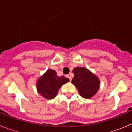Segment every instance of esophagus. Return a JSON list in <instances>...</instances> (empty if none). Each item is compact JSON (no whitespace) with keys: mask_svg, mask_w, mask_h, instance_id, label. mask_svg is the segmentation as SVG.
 Segmentation results:
<instances>
[{"mask_svg":"<svg viewBox=\"0 0 132 132\" xmlns=\"http://www.w3.org/2000/svg\"><path fill=\"white\" fill-rule=\"evenodd\" d=\"M65 77H66L67 78H69V79L70 80V81L71 80V76H70L69 75H65Z\"/></svg>","mask_w":132,"mask_h":132,"instance_id":"1","label":"esophagus"}]
</instances>
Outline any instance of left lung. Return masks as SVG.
I'll return each mask as SVG.
<instances>
[{"label": "left lung", "mask_w": 132, "mask_h": 132, "mask_svg": "<svg viewBox=\"0 0 132 132\" xmlns=\"http://www.w3.org/2000/svg\"><path fill=\"white\" fill-rule=\"evenodd\" d=\"M75 76L72 83L77 88L79 94L85 98H90L100 87V81L93 73L84 67H76L73 70Z\"/></svg>", "instance_id": "obj_1"}]
</instances>
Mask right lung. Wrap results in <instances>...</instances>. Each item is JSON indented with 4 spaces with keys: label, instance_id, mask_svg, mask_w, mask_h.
Wrapping results in <instances>:
<instances>
[{
    "label": "right lung",
    "instance_id": "add662e5",
    "mask_svg": "<svg viewBox=\"0 0 132 132\" xmlns=\"http://www.w3.org/2000/svg\"><path fill=\"white\" fill-rule=\"evenodd\" d=\"M69 81V79L65 77H58L54 70L48 69L38 80V91L44 97L52 99L55 97L59 88Z\"/></svg>",
    "mask_w": 132,
    "mask_h": 132
}]
</instances>
